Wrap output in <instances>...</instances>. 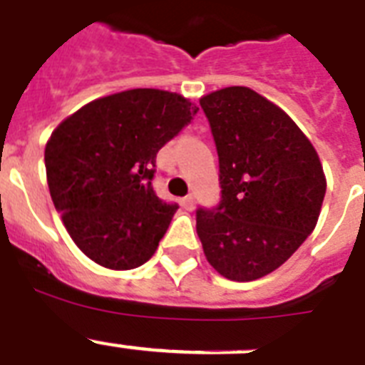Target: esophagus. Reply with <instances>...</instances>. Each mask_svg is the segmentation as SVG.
Listing matches in <instances>:
<instances>
[{"mask_svg":"<svg viewBox=\"0 0 365 365\" xmlns=\"http://www.w3.org/2000/svg\"><path fill=\"white\" fill-rule=\"evenodd\" d=\"M182 205H183V209L191 211V209L195 207V198H192L191 195H187L185 198H182Z\"/></svg>","mask_w":365,"mask_h":365,"instance_id":"34e87169","label":"esophagus"}]
</instances>
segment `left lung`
Returning a JSON list of instances; mask_svg holds the SVG:
<instances>
[{
	"label": "left lung",
	"instance_id": "left-lung-1",
	"mask_svg": "<svg viewBox=\"0 0 365 365\" xmlns=\"http://www.w3.org/2000/svg\"><path fill=\"white\" fill-rule=\"evenodd\" d=\"M218 152L220 202L196 211L209 264L231 281H255L290 259L312 233L327 189L318 152L299 126L257 91L204 95Z\"/></svg>",
	"mask_w": 365,
	"mask_h": 365
}]
</instances>
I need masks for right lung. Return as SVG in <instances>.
<instances>
[{"label":"right lung","mask_w":365,"mask_h":365,"mask_svg":"<svg viewBox=\"0 0 365 365\" xmlns=\"http://www.w3.org/2000/svg\"><path fill=\"white\" fill-rule=\"evenodd\" d=\"M196 112L182 95L138 88L91 101L51 134V198L91 261L132 270L154 255L178 209L152 189L156 154Z\"/></svg>","instance_id":"right-lung-1"}]
</instances>
